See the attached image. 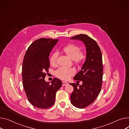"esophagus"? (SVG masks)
Returning <instances> with one entry per match:
<instances>
[{
    "mask_svg": "<svg viewBox=\"0 0 129 129\" xmlns=\"http://www.w3.org/2000/svg\"><path fill=\"white\" fill-rule=\"evenodd\" d=\"M62 83H63V84H62L63 86H64V85H67L68 84V83L66 81H63Z\"/></svg>",
    "mask_w": 129,
    "mask_h": 129,
    "instance_id": "obj_1",
    "label": "esophagus"
}]
</instances>
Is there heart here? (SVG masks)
I'll list each match as a JSON object with an SVG mask.
<instances>
[{
    "instance_id": "obj_1",
    "label": "heart",
    "mask_w": 129,
    "mask_h": 129,
    "mask_svg": "<svg viewBox=\"0 0 129 129\" xmlns=\"http://www.w3.org/2000/svg\"><path fill=\"white\" fill-rule=\"evenodd\" d=\"M64 52L74 59L76 62H80L84 58L85 54L80 52V49L79 46L74 44H70L63 48ZM58 56V53L54 52L50 57L51 64L55 65L56 63V59ZM76 72L73 68H66L64 67H59L55 72V75L58 78L62 79H67Z\"/></svg>"
}]
</instances>
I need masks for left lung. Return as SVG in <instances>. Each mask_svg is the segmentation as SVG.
Wrapping results in <instances>:
<instances>
[{"mask_svg": "<svg viewBox=\"0 0 129 129\" xmlns=\"http://www.w3.org/2000/svg\"><path fill=\"white\" fill-rule=\"evenodd\" d=\"M71 39L81 41L86 48V59L81 70L74 77L77 81L76 84L70 83L74 87L71 95V103L77 108H83L92 104L101 91L103 73L102 55L96 42L88 36L80 34ZM80 81L82 84L77 87Z\"/></svg>", "mask_w": 129, "mask_h": 129, "instance_id": "obj_1", "label": "left lung"}]
</instances>
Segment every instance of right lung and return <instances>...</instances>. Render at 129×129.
Returning <instances> with one entry per match:
<instances>
[{
	"instance_id": "obj_1",
	"label": "right lung",
	"mask_w": 129,
	"mask_h": 129,
	"mask_svg": "<svg viewBox=\"0 0 129 129\" xmlns=\"http://www.w3.org/2000/svg\"><path fill=\"white\" fill-rule=\"evenodd\" d=\"M58 39L42 38L28 48L23 62L22 79L27 98L34 106L45 109L52 106L56 93L61 87L62 82L54 78L50 82L45 78L50 67L49 56Z\"/></svg>"
}]
</instances>
